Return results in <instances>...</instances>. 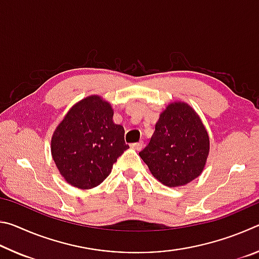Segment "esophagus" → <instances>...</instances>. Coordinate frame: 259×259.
Here are the masks:
<instances>
[{
	"mask_svg": "<svg viewBox=\"0 0 259 259\" xmlns=\"http://www.w3.org/2000/svg\"><path fill=\"white\" fill-rule=\"evenodd\" d=\"M131 148H134L136 151H140L144 147V142H138V143H133L130 145Z\"/></svg>",
	"mask_w": 259,
	"mask_h": 259,
	"instance_id": "obj_1",
	"label": "esophagus"
}]
</instances>
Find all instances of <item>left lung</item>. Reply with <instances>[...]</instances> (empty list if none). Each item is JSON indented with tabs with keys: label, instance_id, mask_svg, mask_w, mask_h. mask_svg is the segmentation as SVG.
I'll use <instances>...</instances> for the list:
<instances>
[{
	"label": "left lung",
	"instance_id": "1",
	"mask_svg": "<svg viewBox=\"0 0 259 259\" xmlns=\"http://www.w3.org/2000/svg\"><path fill=\"white\" fill-rule=\"evenodd\" d=\"M209 154V136L198 114L174 103L161 114L151 142L139 156L165 186H183L200 176Z\"/></svg>",
	"mask_w": 259,
	"mask_h": 259
}]
</instances>
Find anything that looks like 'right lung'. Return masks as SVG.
<instances>
[{
    "label": "right lung",
    "mask_w": 259,
    "mask_h": 259,
    "mask_svg": "<svg viewBox=\"0 0 259 259\" xmlns=\"http://www.w3.org/2000/svg\"><path fill=\"white\" fill-rule=\"evenodd\" d=\"M107 102L91 96L69 109L51 139V153L61 176L74 187L89 190L111 174L128 150L124 129L113 122Z\"/></svg>",
    "instance_id": "1"
}]
</instances>
